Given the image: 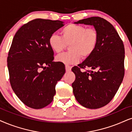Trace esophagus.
I'll list each match as a JSON object with an SVG mask.
<instances>
[{
    "instance_id": "1",
    "label": "esophagus",
    "mask_w": 132,
    "mask_h": 132,
    "mask_svg": "<svg viewBox=\"0 0 132 132\" xmlns=\"http://www.w3.org/2000/svg\"><path fill=\"white\" fill-rule=\"evenodd\" d=\"M65 69H66V71L67 72H69L71 70V68L70 66H68V65H66L65 66Z\"/></svg>"
}]
</instances>
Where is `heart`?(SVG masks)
<instances>
[{"instance_id": "heart-1", "label": "heart", "mask_w": 132, "mask_h": 132, "mask_svg": "<svg viewBox=\"0 0 132 132\" xmlns=\"http://www.w3.org/2000/svg\"><path fill=\"white\" fill-rule=\"evenodd\" d=\"M61 36L52 33L49 44L54 52L60 53L69 45V52L56 56V60L65 64L77 63L80 58L86 59L92 55L99 42V33L93 27L69 24L61 30Z\"/></svg>"}]
</instances>
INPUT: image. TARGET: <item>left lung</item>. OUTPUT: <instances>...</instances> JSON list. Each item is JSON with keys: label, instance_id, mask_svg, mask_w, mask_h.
<instances>
[{"label": "left lung", "instance_id": "1", "mask_svg": "<svg viewBox=\"0 0 132 132\" xmlns=\"http://www.w3.org/2000/svg\"><path fill=\"white\" fill-rule=\"evenodd\" d=\"M76 24L91 25L99 33L94 53L78 66L72 68L76 80L72 84L78 102L89 109L103 107L117 93L124 76V46L109 22L100 17L80 20ZM89 67L91 70L81 71Z\"/></svg>", "mask_w": 132, "mask_h": 132}]
</instances>
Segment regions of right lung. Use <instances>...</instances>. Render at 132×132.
<instances>
[{
	"instance_id": "add662e5",
	"label": "right lung",
	"mask_w": 132,
	"mask_h": 132,
	"mask_svg": "<svg viewBox=\"0 0 132 132\" xmlns=\"http://www.w3.org/2000/svg\"><path fill=\"white\" fill-rule=\"evenodd\" d=\"M64 26L62 21L35 19L23 25L13 38L7 58L10 82L29 107L40 109L50 104L64 74V65L53 61L49 44V36Z\"/></svg>"
}]
</instances>
